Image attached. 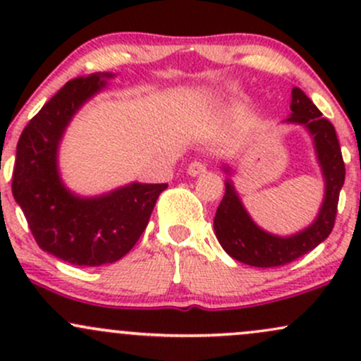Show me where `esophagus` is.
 <instances>
[{"label":"esophagus","instance_id":"1","mask_svg":"<svg viewBox=\"0 0 361 361\" xmlns=\"http://www.w3.org/2000/svg\"><path fill=\"white\" fill-rule=\"evenodd\" d=\"M207 171L205 164H202L200 161H193V163H190L188 169H186V173H188L190 176H198V175H204Z\"/></svg>","mask_w":361,"mask_h":361}]
</instances>
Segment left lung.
Here are the masks:
<instances>
[{"instance_id": "8db88e82", "label": "left lung", "mask_w": 361, "mask_h": 361, "mask_svg": "<svg viewBox=\"0 0 361 361\" xmlns=\"http://www.w3.org/2000/svg\"><path fill=\"white\" fill-rule=\"evenodd\" d=\"M281 123L302 127L312 140L314 154L324 181V195L314 221L288 235L273 234L258 226L244 207L233 181V168L222 164L226 193L214 217L215 238L231 258L258 268L287 264L312 251L331 234L336 219L338 198L345 183V163L336 130L300 88L292 90L290 115Z\"/></svg>"}]
</instances>
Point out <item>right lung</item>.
<instances>
[{"mask_svg": "<svg viewBox=\"0 0 361 361\" xmlns=\"http://www.w3.org/2000/svg\"><path fill=\"white\" fill-rule=\"evenodd\" d=\"M114 73L66 82L28 122L16 146L11 192L37 244L78 267H102L126 256L146 229L166 183H132L80 195L64 183L59 149L76 114L109 86Z\"/></svg>", "mask_w": 361, "mask_h": 361, "instance_id": "add662e5", "label": "right lung"}]
</instances>
